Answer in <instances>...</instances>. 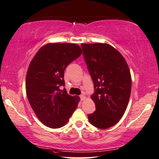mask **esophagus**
Wrapping results in <instances>:
<instances>
[{
	"label": "esophagus",
	"instance_id": "34e87169",
	"mask_svg": "<svg viewBox=\"0 0 159 159\" xmlns=\"http://www.w3.org/2000/svg\"><path fill=\"white\" fill-rule=\"evenodd\" d=\"M80 99H81V101H84V100L86 99V96H85L84 94H82L80 96Z\"/></svg>",
	"mask_w": 159,
	"mask_h": 159
}]
</instances>
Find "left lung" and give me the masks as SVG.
I'll use <instances>...</instances> for the list:
<instances>
[{"instance_id":"8db88e82","label":"left lung","mask_w":159,"mask_h":159,"mask_svg":"<svg viewBox=\"0 0 159 159\" xmlns=\"http://www.w3.org/2000/svg\"><path fill=\"white\" fill-rule=\"evenodd\" d=\"M81 47L95 88L91 98L96 111L88 119L97 128H109L120 121L128 105L132 87L128 65L109 44L82 43Z\"/></svg>"}]
</instances>
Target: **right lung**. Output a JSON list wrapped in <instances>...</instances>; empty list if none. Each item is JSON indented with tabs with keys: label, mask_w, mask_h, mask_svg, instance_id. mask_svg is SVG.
Listing matches in <instances>:
<instances>
[{
	"label": "right lung",
	"mask_w": 159,
	"mask_h": 159,
	"mask_svg": "<svg viewBox=\"0 0 159 159\" xmlns=\"http://www.w3.org/2000/svg\"><path fill=\"white\" fill-rule=\"evenodd\" d=\"M81 54L77 44L49 43L31 60L26 76V95L38 119L50 128L64 126L77 108L79 97L68 95L59 87L65 86V69Z\"/></svg>",
	"instance_id": "1"
}]
</instances>
